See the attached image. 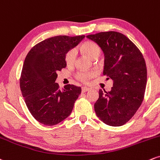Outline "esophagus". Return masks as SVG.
Instances as JSON below:
<instances>
[{
    "label": "esophagus",
    "mask_w": 160,
    "mask_h": 160,
    "mask_svg": "<svg viewBox=\"0 0 160 160\" xmlns=\"http://www.w3.org/2000/svg\"><path fill=\"white\" fill-rule=\"evenodd\" d=\"M91 90V88H87V87H83L82 88V91L83 92V93H84V92H87L88 91H90Z\"/></svg>",
    "instance_id": "34e87169"
}]
</instances>
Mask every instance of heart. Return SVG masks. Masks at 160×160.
<instances>
[{"mask_svg":"<svg viewBox=\"0 0 160 160\" xmlns=\"http://www.w3.org/2000/svg\"><path fill=\"white\" fill-rule=\"evenodd\" d=\"M82 52H84L88 57L91 58L92 60L97 59L99 57V54H100L101 49L99 48L98 45H97L96 43L93 42H86L82 45ZM76 50L75 48L70 49L66 54L65 56V61L67 62V63L68 65H71L72 63H74L75 61H76ZM95 76L94 72H79L78 74L76 75L77 78L81 82L86 83L88 82L89 79H91V78H93Z\"/></svg>","mask_w":160,"mask_h":160,"instance_id":"1","label":"heart"}]
</instances>
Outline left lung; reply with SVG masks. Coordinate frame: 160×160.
I'll return each mask as SVG.
<instances>
[{
  "mask_svg": "<svg viewBox=\"0 0 160 160\" xmlns=\"http://www.w3.org/2000/svg\"><path fill=\"white\" fill-rule=\"evenodd\" d=\"M87 37L101 48L105 56L103 75L113 81L110 91H99L95 112L106 124L120 127L133 117L143 101L147 84L145 61L123 33L100 32Z\"/></svg>",
  "mask_w": 160,
  "mask_h": 160,
  "instance_id": "obj_1",
  "label": "left lung"
}]
</instances>
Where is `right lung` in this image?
Masks as SVG:
<instances>
[{"mask_svg":"<svg viewBox=\"0 0 160 160\" xmlns=\"http://www.w3.org/2000/svg\"><path fill=\"white\" fill-rule=\"evenodd\" d=\"M85 36H56L39 42L28 52L20 78V88L28 110L39 123L53 126L72 112L80 87L67 84L60 90L58 71L67 67L66 54Z\"/></svg>","mask_w":160,"mask_h":160,"instance_id":"right-lung-1","label":"right lung"}]
</instances>
